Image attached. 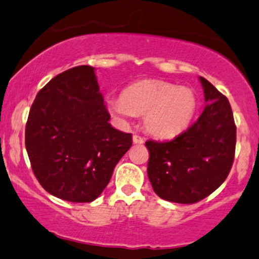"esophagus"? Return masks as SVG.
I'll return each mask as SVG.
<instances>
[{
  "mask_svg": "<svg viewBox=\"0 0 259 259\" xmlns=\"http://www.w3.org/2000/svg\"><path fill=\"white\" fill-rule=\"evenodd\" d=\"M144 142L143 138L138 135H133V143L135 144H142Z\"/></svg>",
  "mask_w": 259,
  "mask_h": 259,
  "instance_id": "obj_1",
  "label": "esophagus"
}]
</instances>
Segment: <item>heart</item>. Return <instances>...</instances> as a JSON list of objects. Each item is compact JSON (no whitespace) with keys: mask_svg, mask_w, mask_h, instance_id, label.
Instances as JSON below:
<instances>
[{"mask_svg":"<svg viewBox=\"0 0 259 259\" xmlns=\"http://www.w3.org/2000/svg\"><path fill=\"white\" fill-rule=\"evenodd\" d=\"M111 115L121 121L143 115L149 135L171 138L190 126L197 110L193 89L160 80H143L132 84L121 97L107 102Z\"/></svg>","mask_w":259,"mask_h":259,"instance_id":"obj_1","label":"heart"}]
</instances>
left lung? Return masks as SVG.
Here are the masks:
<instances>
[{"instance_id": "obj_1", "label": "left lung", "mask_w": 259, "mask_h": 259, "mask_svg": "<svg viewBox=\"0 0 259 259\" xmlns=\"http://www.w3.org/2000/svg\"><path fill=\"white\" fill-rule=\"evenodd\" d=\"M199 80L207 105L195 123L171 141L146 142L153 190L178 204H194L213 193L235 159L236 124L229 100L206 79Z\"/></svg>"}]
</instances>
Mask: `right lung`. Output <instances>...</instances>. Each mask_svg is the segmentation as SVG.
Wrapping results in <instances>:
<instances>
[{
  "label": "right lung",
  "instance_id": "obj_1",
  "mask_svg": "<svg viewBox=\"0 0 259 259\" xmlns=\"http://www.w3.org/2000/svg\"><path fill=\"white\" fill-rule=\"evenodd\" d=\"M108 121L93 66L69 69L37 94L26 124V149L49 194L71 202L100 196L132 146V135Z\"/></svg>",
  "mask_w": 259,
  "mask_h": 259
}]
</instances>
